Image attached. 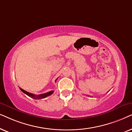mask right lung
<instances>
[{
	"label": "right lung",
	"mask_w": 132,
	"mask_h": 132,
	"mask_svg": "<svg viewBox=\"0 0 132 132\" xmlns=\"http://www.w3.org/2000/svg\"><path fill=\"white\" fill-rule=\"evenodd\" d=\"M57 80V78L55 80V81ZM20 89L24 93V94H25L26 95H27L28 96H29V97L32 98H33V99H35V100H38V99H42V98H45L46 97H47V96L51 95H52L54 93V90H51V91H50V92L46 93V94H40V95H34L33 94H31V93L26 92V91L23 90V89H22V88H20Z\"/></svg>",
	"instance_id": "1"
}]
</instances>
